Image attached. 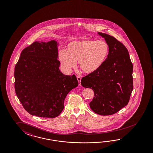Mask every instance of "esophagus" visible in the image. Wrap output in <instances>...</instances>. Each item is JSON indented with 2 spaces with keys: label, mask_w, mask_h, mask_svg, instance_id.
<instances>
[{
  "label": "esophagus",
  "mask_w": 153,
  "mask_h": 153,
  "mask_svg": "<svg viewBox=\"0 0 153 153\" xmlns=\"http://www.w3.org/2000/svg\"><path fill=\"white\" fill-rule=\"evenodd\" d=\"M77 80H78V81H79V85H81V76H77Z\"/></svg>",
  "instance_id": "1"
}]
</instances>
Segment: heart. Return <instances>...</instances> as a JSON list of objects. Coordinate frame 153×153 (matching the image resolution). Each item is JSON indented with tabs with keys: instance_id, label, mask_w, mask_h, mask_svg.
I'll return each mask as SVG.
<instances>
[{
	"instance_id": "obj_1",
	"label": "heart",
	"mask_w": 153,
	"mask_h": 153,
	"mask_svg": "<svg viewBox=\"0 0 153 153\" xmlns=\"http://www.w3.org/2000/svg\"><path fill=\"white\" fill-rule=\"evenodd\" d=\"M109 51V45L104 40L84 39L69 42L65 51L59 52L58 59L65 70L74 68L78 60L79 68L82 72L91 74L104 63Z\"/></svg>"
}]
</instances>
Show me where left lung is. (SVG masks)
I'll return each mask as SVG.
<instances>
[{
    "instance_id": "1",
    "label": "left lung",
    "mask_w": 153,
    "mask_h": 153,
    "mask_svg": "<svg viewBox=\"0 0 153 153\" xmlns=\"http://www.w3.org/2000/svg\"><path fill=\"white\" fill-rule=\"evenodd\" d=\"M104 38L109 51L107 59L97 71L81 79L84 88L93 89L90 102L93 111L102 116L111 115L127 105L133 90V65L126 46L115 37L98 33Z\"/></svg>"
}]
</instances>
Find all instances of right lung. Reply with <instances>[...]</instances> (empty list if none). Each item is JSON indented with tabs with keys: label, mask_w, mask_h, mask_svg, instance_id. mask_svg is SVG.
Wrapping results in <instances>:
<instances>
[{
	"label": "right lung",
	"mask_w": 153,
	"mask_h": 153,
	"mask_svg": "<svg viewBox=\"0 0 153 153\" xmlns=\"http://www.w3.org/2000/svg\"><path fill=\"white\" fill-rule=\"evenodd\" d=\"M57 42H33L21 53L14 68L16 94L31 115L55 118L64 109L65 98L77 87L74 74L59 70Z\"/></svg>",
	"instance_id": "obj_1"
}]
</instances>
